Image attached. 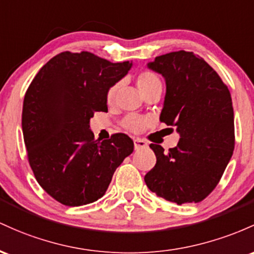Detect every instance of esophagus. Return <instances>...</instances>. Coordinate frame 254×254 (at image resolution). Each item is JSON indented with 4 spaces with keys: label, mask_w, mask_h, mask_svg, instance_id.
<instances>
[{
    "label": "esophagus",
    "mask_w": 254,
    "mask_h": 254,
    "mask_svg": "<svg viewBox=\"0 0 254 254\" xmlns=\"http://www.w3.org/2000/svg\"><path fill=\"white\" fill-rule=\"evenodd\" d=\"M146 146H147V144H146V141L144 140V139H140V138L134 139V149L135 150L144 149V147H146Z\"/></svg>",
    "instance_id": "34e87169"
}]
</instances>
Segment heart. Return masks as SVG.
<instances>
[{"label":"heart","mask_w":254,"mask_h":254,"mask_svg":"<svg viewBox=\"0 0 254 254\" xmlns=\"http://www.w3.org/2000/svg\"><path fill=\"white\" fill-rule=\"evenodd\" d=\"M136 87L142 97H145L147 93L153 92V91H162V81L161 79L156 75L155 73L145 70L141 72L136 78ZM120 90H121V82L114 84L107 92V102L108 104H113L116 101ZM147 126V121L142 118H139L136 115H128L122 121V127L130 132H140Z\"/></svg>","instance_id":"heart-1"}]
</instances>
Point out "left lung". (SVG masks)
<instances>
[{"label":"left lung","instance_id":"8db88e82","mask_svg":"<svg viewBox=\"0 0 254 254\" xmlns=\"http://www.w3.org/2000/svg\"><path fill=\"white\" fill-rule=\"evenodd\" d=\"M164 76L159 120L176 127L178 146L151 144L156 165L145 175L150 190L178 205L199 203L215 190L235 145L230 92L216 70L190 51H174L147 64Z\"/></svg>","mask_w":254,"mask_h":254}]
</instances>
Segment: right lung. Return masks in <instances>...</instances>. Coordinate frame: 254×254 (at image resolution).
<instances>
[{
    "label": "right lung",
    "mask_w": 254,
    "mask_h": 254,
    "mask_svg": "<svg viewBox=\"0 0 254 254\" xmlns=\"http://www.w3.org/2000/svg\"><path fill=\"white\" fill-rule=\"evenodd\" d=\"M132 62L113 64L89 51L59 54L37 73L25 93L22 133L36 180L50 196L80 206L104 195L116 168L134 144L116 133L95 140L90 119L108 112L107 92Z\"/></svg>",
    "instance_id": "obj_1"
}]
</instances>
